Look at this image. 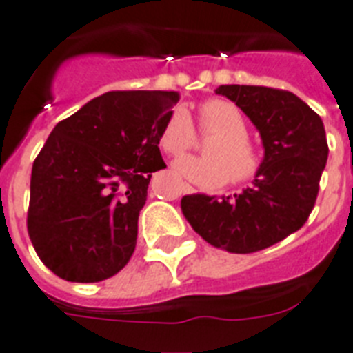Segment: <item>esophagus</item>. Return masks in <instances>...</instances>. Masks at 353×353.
<instances>
[{"instance_id":"esophagus-1","label":"esophagus","mask_w":353,"mask_h":353,"mask_svg":"<svg viewBox=\"0 0 353 353\" xmlns=\"http://www.w3.org/2000/svg\"><path fill=\"white\" fill-rule=\"evenodd\" d=\"M183 192H187V194H192V192H194V188L190 187V185H185V187H183Z\"/></svg>"}]
</instances>
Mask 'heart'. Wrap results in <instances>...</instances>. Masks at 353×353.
I'll return each mask as SVG.
<instances>
[{
  "mask_svg": "<svg viewBox=\"0 0 353 353\" xmlns=\"http://www.w3.org/2000/svg\"><path fill=\"white\" fill-rule=\"evenodd\" d=\"M201 128L218 133L205 146L207 157L185 155L174 163V170L199 187L216 188L232 181H247L256 176L260 157L247 141L245 121L238 108L225 101H207L201 106ZM161 148L179 155L194 143V124L183 106L172 110L161 132Z\"/></svg>",
  "mask_w": 353,
  "mask_h": 353,
  "instance_id": "obj_1",
  "label": "heart"
}]
</instances>
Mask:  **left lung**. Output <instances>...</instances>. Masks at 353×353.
<instances>
[{"mask_svg": "<svg viewBox=\"0 0 353 353\" xmlns=\"http://www.w3.org/2000/svg\"><path fill=\"white\" fill-rule=\"evenodd\" d=\"M227 97L260 133L263 159L251 187L234 196H183V216L205 241L223 251H262L306 223L328 161L323 119L290 91L227 84Z\"/></svg>", "mask_w": 353, "mask_h": 353, "instance_id": "left-lung-1", "label": "left lung"}]
</instances>
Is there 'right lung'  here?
Returning a JSON list of instances; mask_svg holds the SVG:
<instances>
[{
    "label": "right lung",
    "instance_id": "right-lung-1",
    "mask_svg": "<svg viewBox=\"0 0 353 353\" xmlns=\"http://www.w3.org/2000/svg\"><path fill=\"white\" fill-rule=\"evenodd\" d=\"M177 102V91H110L54 126L32 165L27 229L60 279L101 282L130 262Z\"/></svg>",
    "mask_w": 353,
    "mask_h": 353
}]
</instances>
